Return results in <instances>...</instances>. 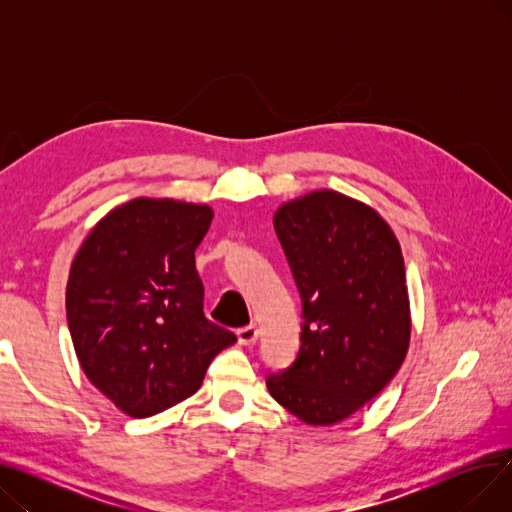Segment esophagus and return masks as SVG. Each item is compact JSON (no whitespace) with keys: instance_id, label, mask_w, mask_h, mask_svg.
Segmentation results:
<instances>
[{"instance_id":"obj_1","label":"esophagus","mask_w":512,"mask_h":512,"mask_svg":"<svg viewBox=\"0 0 512 512\" xmlns=\"http://www.w3.org/2000/svg\"><path fill=\"white\" fill-rule=\"evenodd\" d=\"M236 336H238V342H240L242 346H251V344L257 342L259 330H257V326H245V328H240V330L236 332Z\"/></svg>"}]
</instances>
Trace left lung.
Wrapping results in <instances>:
<instances>
[{
	"label": "left lung",
	"instance_id": "obj_1",
	"mask_svg": "<svg viewBox=\"0 0 512 512\" xmlns=\"http://www.w3.org/2000/svg\"><path fill=\"white\" fill-rule=\"evenodd\" d=\"M303 301L299 355L267 378L280 405L309 425H334L378 396L409 351L405 259L373 207L313 191L274 213Z\"/></svg>",
	"mask_w": 512,
	"mask_h": 512
}]
</instances>
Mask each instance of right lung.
I'll use <instances>...</instances> for the list:
<instances>
[{"mask_svg": "<svg viewBox=\"0 0 512 512\" xmlns=\"http://www.w3.org/2000/svg\"><path fill=\"white\" fill-rule=\"evenodd\" d=\"M209 205L132 199L80 245L66 286L76 357L89 382L130 417L193 396L213 357L236 336L203 313L195 251Z\"/></svg>", "mask_w": 512, "mask_h": 512, "instance_id": "add662e5", "label": "right lung"}]
</instances>
